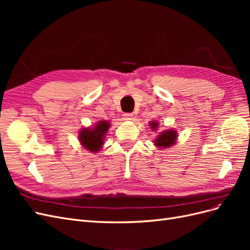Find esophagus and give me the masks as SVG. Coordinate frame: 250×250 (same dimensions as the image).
<instances>
[{"instance_id": "obj_1", "label": "esophagus", "mask_w": 250, "mask_h": 250, "mask_svg": "<svg viewBox=\"0 0 250 250\" xmlns=\"http://www.w3.org/2000/svg\"><path fill=\"white\" fill-rule=\"evenodd\" d=\"M123 119H124L125 121H130V120L133 119V115H132V113L126 112V113H124V115H123Z\"/></svg>"}]
</instances>
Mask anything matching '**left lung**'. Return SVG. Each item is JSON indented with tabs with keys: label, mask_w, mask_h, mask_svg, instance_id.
Returning <instances> with one entry per match:
<instances>
[{
	"label": "left lung",
	"mask_w": 250,
	"mask_h": 250,
	"mask_svg": "<svg viewBox=\"0 0 250 250\" xmlns=\"http://www.w3.org/2000/svg\"><path fill=\"white\" fill-rule=\"evenodd\" d=\"M151 126V129H156L158 124L156 122H150L149 124ZM177 138V133L176 131H174L173 129L170 130H166L164 132H162L160 135H157L156 140L154 141L155 145H157V147L162 148H169L171 147L173 144H175Z\"/></svg>",
	"instance_id": "1"
}]
</instances>
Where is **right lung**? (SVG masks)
<instances>
[{
  "label": "right lung",
  "mask_w": 250,
  "mask_h": 250,
  "mask_svg": "<svg viewBox=\"0 0 250 250\" xmlns=\"http://www.w3.org/2000/svg\"><path fill=\"white\" fill-rule=\"evenodd\" d=\"M109 127L110 124L106 122V121H100L92 129H89V128L82 129L79 134V141L81 145L86 150L92 151V152L99 151L104 144V135Z\"/></svg>",
  "instance_id": "obj_1"
}]
</instances>
